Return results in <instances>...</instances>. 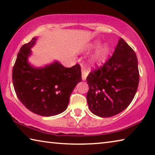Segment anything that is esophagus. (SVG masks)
Wrapping results in <instances>:
<instances>
[{"label": "esophagus", "mask_w": 155, "mask_h": 155, "mask_svg": "<svg viewBox=\"0 0 155 155\" xmlns=\"http://www.w3.org/2000/svg\"><path fill=\"white\" fill-rule=\"evenodd\" d=\"M87 74H88L87 72L86 71L85 69H82V79H83V81L86 80V78H87Z\"/></svg>", "instance_id": "obj_1"}]
</instances>
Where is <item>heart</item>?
I'll return each mask as SVG.
<instances>
[{
	"mask_svg": "<svg viewBox=\"0 0 155 155\" xmlns=\"http://www.w3.org/2000/svg\"><path fill=\"white\" fill-rule=\"evenodd\" d=\"M100 45H101V42L98 41H96L90 44L89 48L90 50L96 49L97 48H98ZM110 51H111V48H110L108 44H104L91 57V63L92 64L96 65L102 64L106 61L110 53Z\"/></svg>",
	"mask_w": 155,
	"mask_h": 155,
	"instance_id": "1",
	"label": "heart"
}]
</instances>
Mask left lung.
I'll list each match as a JSON object with an SVG mask.
<instances>
[{"mask_svg": "<svg viewBox=\"0 0 155 155\" xmlns=\"http://www.w3.org/2000/svg\"><path fill=\"white\" fill-rule=\"evenodd\" d=\"M86 80L90 111L102 117L120 114L130 104L137 90L140 73L135 51L121 38L113 55L90 72Z\"/></svg>", "mask_w": 155, "mask_h": 155, "instance_id": "obj_1", "label": "left lung"}]
</instances>
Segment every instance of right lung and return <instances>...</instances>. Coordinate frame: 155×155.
Here are the masks:
<instances>
[{
	"label": "right lung",
	"mask_w": 155,
	"mask_h": 155,
	"mask_svg": "<svg viewBox=\"0 0 155 155\" xmlns=\"http://www.w3.org/2000/svg\"><path fill=\"white\" fill-rule=\"evenodd\" d=\"M36 38L23 45L13 68V85L20 101L34 114L42 116L59 114L67 109L70 94L82 80L81 66L65 68L55 62L34 68L27 57Z\"/></svg>",
	"instance_id": "right-lung-1"
}]
</instances>
